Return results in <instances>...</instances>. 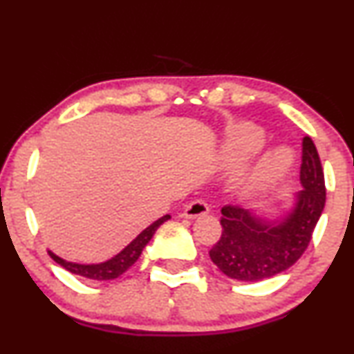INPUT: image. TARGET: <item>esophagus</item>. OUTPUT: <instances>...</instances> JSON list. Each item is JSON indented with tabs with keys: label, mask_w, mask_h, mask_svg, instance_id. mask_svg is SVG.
<instances>
[{
	"label": "esophagus",
	"mask_w": 354,
	"mask_h": 354,
	"mask_svg": "<svg viewBox=\"0 0 354 354\" xmlns=\"http://www.w3.org/2000/svg\"><path fill=\"white\" fill-rule=\"evenodd\" d=\"M209 212V206H207L206 201H203V199H196V201L189 203L188 206L185 207V212H183V216L185 218H198V216H203V214H207Z\"/></svg>",
	"instance_id": "obj_1"
}]
</instances>
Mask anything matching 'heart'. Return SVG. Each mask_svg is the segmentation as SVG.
Masks as SVG:
<instances>
[{"instance_id": "1", "label": "heart", "mask_w": 354, "mask_h": 354, "mask_svg": "<svg viewBox=\"0 0 354 354\" xmlns=\"http://www.w3.org/2000/svg\"><path fill=\"white\" fill-rule=\"evenodd\" d=\"M266 143V136L262 130H259L255 125L250 123H239L232 127L225 140V161L232 166H241L247 160L252 158L262 150ZM292 165V153L287 148H277L267 153L250 174L247 181V189L249 191H261L275 185L277 181L282 180V176L287 173V169Z\"/></svg>"}]
</instances>
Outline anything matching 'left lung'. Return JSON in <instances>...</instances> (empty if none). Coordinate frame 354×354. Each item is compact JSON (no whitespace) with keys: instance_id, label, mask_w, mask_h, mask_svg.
<instances>
[{"instance_id":"8db88e82","label":"left lung","mask_w":354,"mask_h":354,"mask_svg":"<svg viewBox=\"0 0 354 354\" xmlns=\"http://www.w3.org/2000/svg\"><path fill=\"white\" fill-rule=\"evenodd\" d=\"M300 181L290 214L275 223L263 221L239 206L221 209L219 241L209 250L211 261L231 279L259 282L285 272L304 255L325 207V174L310 136L301 140Z\"/></svg>"}]
</instances>
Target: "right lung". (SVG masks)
Masks as SVG:
<instances>
[{
    "mask_svg": "<svg viewBox=\"0 0 354 354\" xmlns=\"http://www.w3.org/2000/svg\"><path fill=\"white\" fill-rule=\"evenodd\" d=\"M168 219H169V214H166V216H163V218H160L158 221H155L151 225H148V227L145 229L142 234H138V237L131 241L120 254H117L113 259H110V261H107V262L92 263V266H82V263H72V262L62 261L61 257H57V255L50 252V250H49V255L54 262H57L59 266L64 267L66 270H69L75 275L85 277V279H91V280L117 279V277H120L123 272L129 270L130 267L133 266L136 261H138L140 254H142L145 245L150 242L156 229H158L160 225Z\"/></svg>",
    "mask_w": 354,
    "mask_h": 354,
    "instance_id": "1",
    "label": "right lung"
}]
</instances>
